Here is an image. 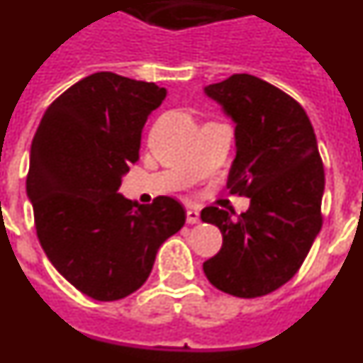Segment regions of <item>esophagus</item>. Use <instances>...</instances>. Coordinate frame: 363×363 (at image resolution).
<instances>
[{"label":"esophagus","instance_id":"34e87169","mask_svg":"<svg viewBox=\"0 0 363 363\" xmlns=\"http://www.w3.org/2000/svg\"><path fill=\"white\" fill-rule=\"evenodd\" d=\"M198 221H200V211L194 209V207L187 209V223L194 225V223H198Z\"/></svg>","mask_w":363,"mask_h":363}]
</instances>
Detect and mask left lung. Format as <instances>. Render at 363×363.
I'll list each match as a JSON object with an SVG mask.
<instances>
[{
  "mask_svg": "<svg viewBox=\"0 0 363 363\" xmlns=\"http://www.w3.org/2000/svg\"><path fill=\"white\" fill-rule=\"evenodd\" d=\"M205 92L236 121L227 187L251 205L238 218L218 207L201 211V220L223 236L203 272L223 293L264 296L296 274L322 229L325 174L318 143L296 99L256 76L233 74Z\"/></svg>",
  "mask_w": 363,
  "mask_h": 363,
  "instance_id": "1",
  "label": "left lung"
}]
</instances>
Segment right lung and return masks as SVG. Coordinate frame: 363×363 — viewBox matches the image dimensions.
<instances>
[{"mask_svg": "<svg viewBox=\"0 0 363 363\" xmlns=\"http://www.w3.org/2000/svg\"><path fill=\"white\" fill-rule=\"evenodd\" d=\"M163 98L156 83L91 74L54 99L32 140L27 194L38 240L57 272L94 300L140 289L160 245L185 225L174 198L138 205L118 192Z\"/></svg>", "mask_w": 363, "mask_h": 363, "instance_id": "obj_1", "label": "right lung"}]
</instances>
